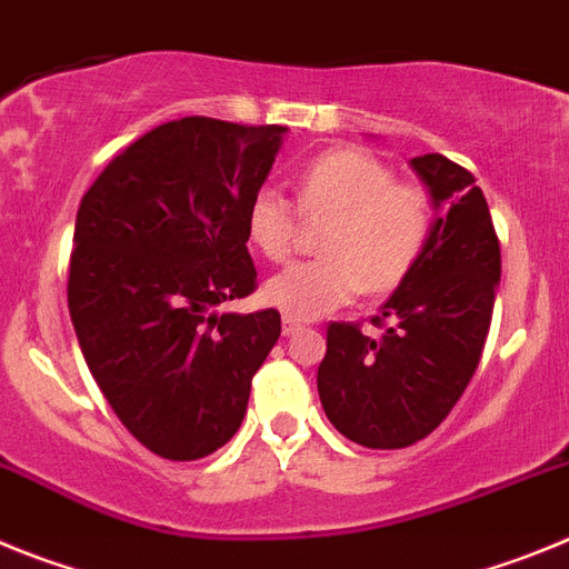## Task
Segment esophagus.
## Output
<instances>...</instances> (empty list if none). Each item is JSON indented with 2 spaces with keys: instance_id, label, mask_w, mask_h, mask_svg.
<instances>
[{
  "instance_id": "esophagus-1",
  "label": "esophagus",
  "mask_w": 569,
  "mask_h": 569,
  "mask_svg": "<svg viewBox=\"0 0 569 569\" xmlns=\"http://www.w3.org/2000/svg\"><path fill=\"white\" fill-rule=\"evenodd\" d=\"M281 328H284V336H293L301 330V321L293 319V316H284V319H281Z\"/></svg>"
}]
</instances>
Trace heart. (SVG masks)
Listing matches in <instances>:
<instances>
[{
	"mask_svg": "<svg viewBox=\"0 0 569 569\" xmlns=\"http://www.w3.org/2000/svg\"><path fill=\"white\" fill-rule=\"evenodd\" d=\"M299 210L321 230L313 261H296L264 284L270 308L299 321L345 308L361 290L399 288L433 230V199L396 182L390 164L361 148L316 156L299 173ZM299 210L276 188H259L248 208L250 244L264 259H288L299 239Z\"/></svg>",
	"mask_w": 569,
	"mask_h": 569,
	"instance_id": "b5f03b06",
	"label": "heart"
}]
</instances>
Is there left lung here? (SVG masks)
Masks as SVG:
<instances>
[{
  "mask_svg": "<svg viewBox=\"0 0 569 569\" xmlns=\"http://www.w3.org/2000/svg\"><path fill=\"white\" fill-rule=\"evenodd\" d=\"M410 168L439 213L425 253L373 316L379 339L330 325L316 376L330 425L370 450L416 445L447 419L479 367L501 279L499 236L470 170L441 153Z\"/></svg>",
  "mask_w": 569,
  "mask_h": 569,
  "instance_id": "obj_1",
  "label": "left lung"
}]
</instances>
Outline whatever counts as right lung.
Wrapping results in <instances>:
<instances>
[{"label":"right lung","mask_w":569,"mask_h":569,"mask_svg":"<svg viewBox=\"0 0 569 569\" xmlns=\"http://www.w3.org/2000/svg\"><path fill=\"white\" fill-rule=\"evenodd\" d=\"M288 128L184 116L136 139L82 196L68 308L113 413L170 461L233 439L279 310L222 313L256 288L248 208Z\"/></svg>","instance_id":"add662e5"}]
</instances>
